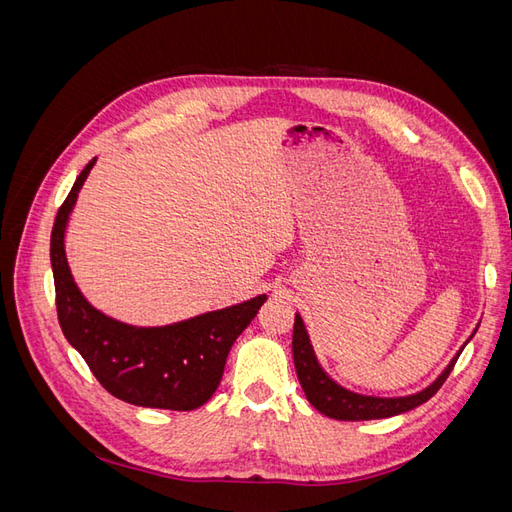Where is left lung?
<instances>
[{"label": "left lung", "instance_id": "1", "mask_svg": "<svg viewBox=\"0 0 512 512\" xmlns=\"http://www.w3.org/2000/svg\"><path fill=\"white\" fill-rule=\"evenodd\" d=\"M459 354L461 350L438 376V380L431 382L421 393L406 395V397L359 395L344 389V386H339L324 374V369L320 367L314 354V348L309 344V335L305 331L303 318L299 314L294 316L292 356H294V367H297V376L305 391V397L318 412L327 414L329 418H337V421H371V418H389L425 404L427 399H431L440 391V386L453 371Z\"/></svg>", "mask_w": 512, "mask_h": 512}]
</instances>
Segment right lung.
Instances as JSON below:
<instances>
[{
  "label": "right lung",
  "mask_w": 512,
  "mask_h": 512,
  "mask_svg": "<svg viewBox=\"0 0 512 512\" xmlns=\"http://www.w3.org/2000/svg\"><path fill=\"white\" fill-rule=\"evenodd\" d=\"M94 164L96 158L76 177L51 232L61 331L81 352L91 374L117 399L145 408L194 410L207 404L220 386L232 344L254 320L267 294L166 327H132L91 307L72 280L64 235L76 196Z\"/></svg>",
  "instance_id": "obj_1"
}]
</instances>
